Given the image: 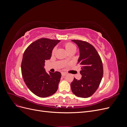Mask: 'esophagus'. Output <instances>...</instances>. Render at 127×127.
<instances>
[{"instance_id": "34e87169", "label": "esophagus", "mask_w": 127, "mask_h": 127, "mask_svg": "<svg viewBox=\"0 0 127 127\" xmlns=\"http://www.w3.org/2000/svg\"><path fill=\"white\" fill-rule=\"evenodd\" d=\"M67 74L66 72H61V75H62L63 76H66Z\"/></svg>"}]
</instances>
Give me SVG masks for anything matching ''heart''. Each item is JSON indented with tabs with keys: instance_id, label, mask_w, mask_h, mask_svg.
<instances>
[{
	"instance_id": "heart-1",
	"label": "heart",
	"mask_w": 127,
	"mask_h": 127,
	"mask_svg": "<svg viewBox=\"0 0 127 127\" xmlns=\"http://www.w3.org/2000/svg\"><path fill=\"white\" fill-rule=\"evenodd\" d=\"M64 47H65V48H66L67 51L68 52H69L70 51L72 50V49H76V47H75V45L71 43H69H69H67L65 44ZM56 50V48H55L52 50V53H54L55 52ZM67 60V59H66V60Z\"/></svg>"
}]
</instances>
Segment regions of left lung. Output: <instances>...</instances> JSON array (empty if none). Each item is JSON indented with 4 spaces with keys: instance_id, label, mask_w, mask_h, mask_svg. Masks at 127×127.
<instances>
[{
    "instance_id": "obj_1",
    "label": "left lung",
    "mask_w": 127,
    "mask_h": 127,
    "mask_svg": "<svg viewBox=\"0 0 127 127\" xmlns=\"http://www.w3.org/2000/svg\"><path fill=\"white\" fill-rule=\"evenodd\" d=\"M78 45L80 56L77 64L80 67V80L74 78L70 84L71 89L77 96L87 98L97 90L103 75V67L101 57L96 50L87 42L73 40Z\"/></svg>"
}]
</instances>
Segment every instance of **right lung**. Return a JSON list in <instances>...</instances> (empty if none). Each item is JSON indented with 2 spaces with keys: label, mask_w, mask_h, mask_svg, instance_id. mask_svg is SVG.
<instances>
[{
  "label": "right lung",
  "mask_w": 127,
  "mask_h": 127,
  "mask_svg": "<svg viewBox=\"0 0 127 127\" xmlns=\"http://www.w3.org/2000/svg\"><path fill=\"white\" fill-rule=\"evenodd\" d=\"M60 41L41 38L33 42L24 52L21 71L24 81L33 94L47 97L58 88L61 73L45 71V61L51 58L53 49Z\"/></svg>",
  "instance_id": "1"
}]
</instances>
